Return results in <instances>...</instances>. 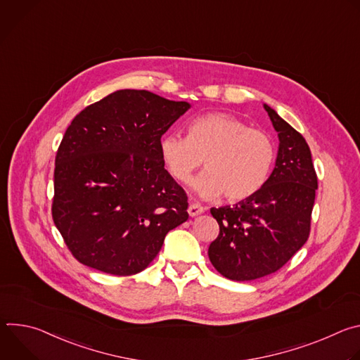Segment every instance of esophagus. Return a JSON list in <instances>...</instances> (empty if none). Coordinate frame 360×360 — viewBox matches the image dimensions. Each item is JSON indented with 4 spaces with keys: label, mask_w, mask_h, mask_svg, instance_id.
I'll return each mask as SVG.
<instances>
[{
    "label": "esophagus",
    "mask_w": 360,
    "mask_h": 360,
    "mask_svg": "<svg viewBox=\"0 0 360 360\" xmlns=\"http://www.w3.org/2000/svg\"><path fill=\"white\" fill-rule=\"evenodd\" d=\"M205 211V208L202 207V205H199L198 202H191L189 207H188V214L191 217H196L199 214H202Z\"/></svg>",
    "instance_id": "1"
}]
</instances>
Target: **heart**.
Instances as JSON below:
<instances>
[{"label":"heart","mask_w":360,"mask_h":360,"mask_svg":"<svg viewBox=\"0 0 360 360\" xmlns=\"http://www.w3.org/2000/svg\"><path fill=\"white\" fill-rule=\"evenodd\" d=\"M275 155V143L265 131L226 112L196 117L188 125V136L168 134L161 139V157L174 179L188 182L205 162L207 171L193 181L195 191L205 198L224 193L231 202L245 200L265 185Z\"/></svg>","instance_id":"b5f03b06"}]
</instances>
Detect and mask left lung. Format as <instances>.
Listing matches in <instances>:
<instances>
[{
  "label": "left lung",
  "instance_id": "left-lung-1",
  "mask_svg": "<svg viewBox=\"0 0 360 360\" xmlns=\"http://www.w3.org/2000/svg\"><path fill=\"white\" fill-rule=\"evenodd\" d=\"M265 110L279 136L275 169L253 196L211 210L219 235L210 245V261L238 282L279 271L311 233L318 176L309 145L272 108Z\"/></svg>",
  "mask_w": 360,
  "mask_h": 360
}]
</instances>
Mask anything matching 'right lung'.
<instances>
[{
  "label": "right lung",
  "instance_id": "obj_1",
  "mask_svg": "<svg viewBox=\"0 0 360 360\" xmlns=\"http://www.w3.org/2000/svg\"><path fill=\"white\" fill-rule=\"evenodd\" d=\"M189 107L120 89L72 120L57 150L51 211L78 262L135 275L188 219V196L164 168L161 138Z\"/></svg>",
  "mask_w": 360,
  "mask_h": 360
}]
</instances>
